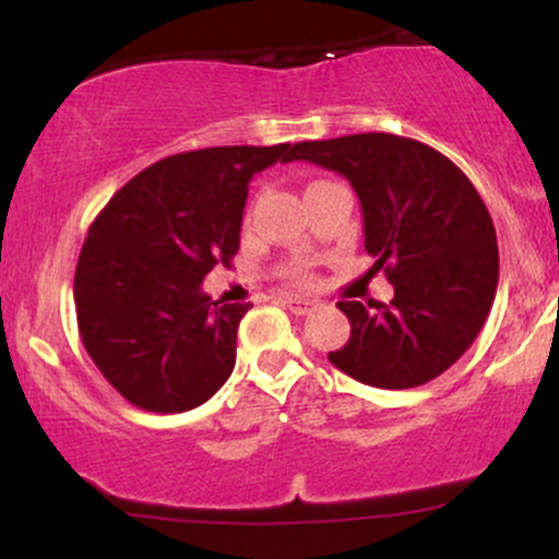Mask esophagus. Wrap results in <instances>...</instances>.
<instances>
[{
  "label": "esophagus",
  "mask_w": 559,
  "mask_h": 559,
  "mask_svg": "<svg viewBox=\"0 0 559 559\" xmlns=\"http://www.w3.org/2000/svg\"><path fill=\"white\" fill-rule=\"evenodd\" d=\"M281 305H284L286 310H292L294 316H307V312L318 310V301L305 297H281Z\"/></svg>",
  "instance_id": "esophagus-1"
}]
</instances>
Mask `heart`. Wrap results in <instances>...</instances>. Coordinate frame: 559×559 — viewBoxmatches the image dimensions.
<instances>
[{
	"label": "heart",
	"instance_id": "obj_1",
	"mask_svg": "<svg viewBox=\"0 0 559 559\" xmlns=\"http://www.w3.org/2000/svg\"><path fill=\"white\" fill-rule=\"evenodd\" d=\"M288 278H294V281H301V284H305V281H310V273L305 271V267H299V265H294V267H288Z\"/></svg>",
	"mask_w": 559,
	"mask_h": 559
}]
</instances>
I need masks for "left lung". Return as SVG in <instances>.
<instances>
[{
  "instance_id": "1",
  "label": "left lung",
  "mask_w": 559,
  "mask_h": 559,
  "mask_svg": "<svg viewBox=\"0 0 559 559\" xmlns=\"http://www.w3.org/2000/svg\"><path fill=\"white\" fill-rule=\"evenodd\" d=\"M292 159L352 183L365 252L394 284V299L376 310L338 301L352 333L329 360L378 389L433 381L476 342L497 294V230L476 186L441 152L394 133L301 141Z\"/></svg>"
}]
</instances>
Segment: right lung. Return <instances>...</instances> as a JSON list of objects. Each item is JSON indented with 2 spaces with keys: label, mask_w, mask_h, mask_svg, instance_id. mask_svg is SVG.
I'll list each match as a JSON object with an SVG mask.
<instances>
[{
  "label": "right lung",
  "mask_w": 559,
  "mask_h": 559,
  "mask_svg": "<svg viewBox=\"0 0 559 559\" xmlns=\"http://www.w3.org/2000/svg\"><path fill=\"white\" fill-rule=\"evenodd\" d=\"M294 146H210L159 159L94 217L75 265L81 342L110 386L150 413H186L228 381L252 305H223L204 275L239 252L249 181Z\"/></svg>",
  "instance_id": "1"
}]
</instances>
